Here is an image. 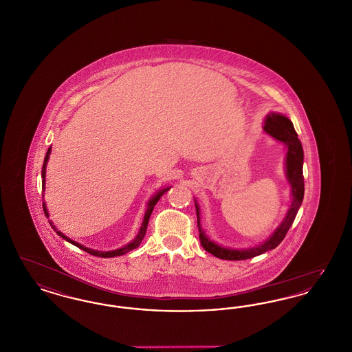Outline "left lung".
<instances>
[{
	"instance_id": "1",
	"label": "left lung",
	"mask_w": 352,
	"mask_h": 352,
	"mask_svg": "<svg viewBox=\"0 0 352 352\" xmlns=\"http://www.w3.org/2000/svg\"><path fill=\"white\" fill-rule=\"evenodd\" d=\"M264 131L269 135H272L273 138H276L277 141L284 142L287 148L285 165H286V178L292 186V204L287 210L284 221L277 227V230L264 243H261L256 247H252V248H245V250H231V248H224V247L219 245L217 243H214L210 237L206 236L201 227L199 206L195 201L201 247L208 253L214 254L215 257H219L221 260H247V258L256 257V256L265 253L270 250H274L284 240L285 234H287L289 228L292 227L296 215L301 207L302 201H303V194H305L303 171H302L303 149H302V144L298 138V134L296 133V131H294L293 122L284 115L270 113L265 118Z\"/></svg>"
}]
</instances>
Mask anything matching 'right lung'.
Here are the masks:
<instances>
[{
    "label": "right lung",
    "mask_w": 352,
    "mask_h": 352,
    "mask_svg": "<svg viewBox=\"0 0 352 352\" xmlns=\"http://www.w3.org/2000/svg\"><path fill=\"white\" fill-rule=\"evenodd\" d=\"M51 153V146L49 148V151L46 153V157H45V161H43V168H42V192L45 191V184H46V179H45V177H46V165H47V162H49V157H50ZM170 187H166V188H164V190H161V191H158L153 198H151L149 203H148V208H146V212H145V217H144V220H142V224H141V228H140V231H138V234L137 236L134 237L133 241H131L129 244H126V245H124V247H121V248H118V250H115V251H107V252H101V251H95V250H89V248H87V247H84L82 244H79V243H76V241H74V240H71L69 237H67L66 234H62L60 231H58V228L52 224V221L49 220V223H50L51 227H52V230L56 232V234H59L60 237H63L65 240H67L68 243H71V244H74L75 247H78V248H80V250H83V251L87 252V253H89V254H92V256H98V257H116V256H122V254H125V253H128L129 251H132L134 248H137L140 244H141V241H142V239H144V236L146 234V228H148V223H149V218H151V212H153V208H154V206L157 204V201H160V198L165 194V192H168V190ZM42 198H43V194H42ZM43 211H45V215L49 218V212H47V208H46V203L43 201Z\"/></svg>",
    "instance_id": "obj_1"
}]
</instances>
